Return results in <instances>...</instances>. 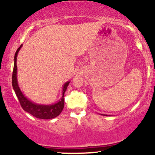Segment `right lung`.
<instances>
[{"mask_svg":"<svg viewBox=\"0 0 155 155\" xmlns=\"http://www.w3.org/2000/svg\"><path fill=\"white\" fill-rule=\"evenodd\" d=\"M22 47V45L19 47L17 50L16 51L15 55V64H14V70L12 74V87L15 90L16 95H17L18 100L19 101L21 106L25 111L28 112L29 114L38 119H44V120H49L53 119L58 117L61 113L64 108V94L65 90H67L70 81H67L63 85V96H62L60 101L58 103L51 105H40L36 104L31 102L22 94L20 89L19 87L18 82H17V57L19 49Z\"/></svg>","mask_w":155,"mask_h":155,"instance_id":"1","label":"right lung"}]
</instances>
